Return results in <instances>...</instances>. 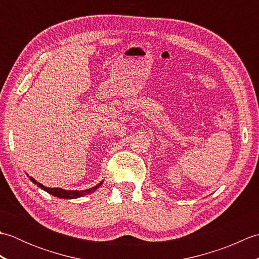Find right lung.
I'll list each match as a JSON object with an SVG mask.
<instances>
[{
  "label": "right lung",
  "mask_w": 259,
  "mask_h": 259,
  "mask_svg": "<svg viewBox=\"0 0 259 259\" xmlns=\"http://www.w3.org/2000/svg\"><path fill=\"white\" fill-rule=\"evenodd\" d=\"M30 179H31L33 184H37V186L40 187V188H42L43 190H46L50 195L56 196L58 198H64V199H73V198H78V197H82L84 195H89V194H91V192L97 190L102 184V183H100L99 185L92 187V188L88 189V190L79 191V190H64V189H61V188H48V187H45L43 185L36 183V180L33 179L32 177H30Z\"/></svg>",
  "instance_id": "add662e5"
}]
</instances>
